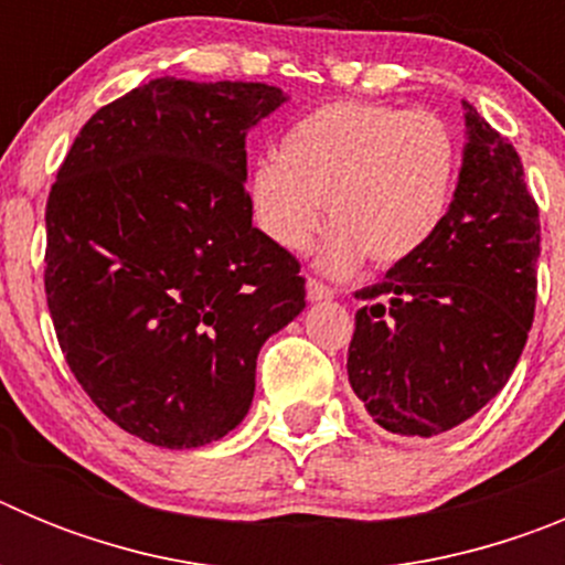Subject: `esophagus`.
<instances>
[{"mask_svg": "<svg viewBox=\"0 0 565 565\" xmlns=\"http://www.w3.org/2000/svg\"><path fill=\"white\" fill-rule=\"evenodd\" d=\"M306 294H308V299H311V302H319V299H331L333 291L326 286V282H319V279L308 277L306 279Z\"/></svg>", "mask_w": 565, "mask_h": 565, "instance_id": "1", "label": "esophagus"}]
</instances>
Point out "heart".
Masks as SVG:
<instances>
[{
	"instance_id": "heart-1",
	"label": "heart",
	"mask_w": 565,
	"mask_h": 565,
	"mask_svg": "<svg viewBox=\"0 0 565 565\" xmlns=\"http://www.w3.org/2000/svg\"><path fill=\"white\" fill-rule=\"evenodd\" d=\"M461 174V141L436 113L382 102H333L288 127L279 158L248 181L254 221L274 246L302 252L322 226L333 232L322 268L348 274L371 257L398 266L422 252L450 212Z\"/></svg>"
}]
</instances>
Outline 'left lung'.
I'll use <instances>...</instances> for the list:
<instances>
[{
	"label": "left lung",
	"mask_w": 565,
	"mask_h": 565,
	"mask_svg": "<svg viewBox=\"0 0 565 565\" xmlns=\"http://www.w3.org/2000/svg\"><path fill=\"white\" fill-rule=\"evenodd\" d=\"M467 149L441 228L356 291L348 379L373 422L430 438L476 416L535 319L541 221L515 147L463 102Z\"/></svg>",
	"instance_id": "left-lung-1"
}]
</instances>
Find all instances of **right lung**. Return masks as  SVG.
<instances>
[{"mask_svg":"<svg viewBox=\"0 0 565 565\" xmlns=\"http://www.w3.org/2000/svg\"><path fill=\"white\" fill-rule=\"evenodd\" d=\"M282 102L271 84L152 78L84 124L50 186L58 348L98 411L154 447L234 430L259 348L306 308L243 183L248 129Z\"/></svg>","mask_w":565,"mask_h":565,"instance_id":"right-lung-1","label":"right lung"}]
</instances>
